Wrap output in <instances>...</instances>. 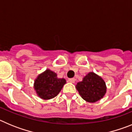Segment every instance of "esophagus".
<instances>
[{"label": "esophagus", "mask_w": 132, "mask_h": 132, "mask_svg": "<svg viewBox=\"0 0 132 132\" xmlns=\"http://www.w3.org/2000/svg\"><path fill=\"white\" fill-rule=\"evenodd\" d=\"M68 81L70 83H72V84H73V83H75L76 79H75V78H70V79H68Z\"/></svg>", "instance_id": "34e87169"}]
</instances>
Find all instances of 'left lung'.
Instances as JSON below:
<instances>
[{"mask_svg": "<svg viewBox=\"0 0 132 132\" xmlns=\"http://www.w3.org/2000/svg\"><path fill=\"white\" fill-rule=\"evenodd\" d=\"M83 99L89 103H95L101 99L106 92V84L101 76L89 72L76 85Z\"/></svg>", "mask_w": 132, "mask_h": 132, "instance_id": "obj_1", "label": "left lung"}]
</instances>
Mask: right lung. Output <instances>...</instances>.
<instances>
[{"label":"right lung","instance_id":"obj_1","mask_svg":"<svg viewBox=\"0 0 132 132\" xmlns=\"http://www.w3.org/2000/svg\"><path fill=\"white\" fill-rule=\"evenodd\" d=\"M66 83V79L58 78L55 72L47 69L35 79L34 89L38 97L48 100L57 96Z\"/></svg>","mask_w":132,"mask_h":132}]
</instances>
